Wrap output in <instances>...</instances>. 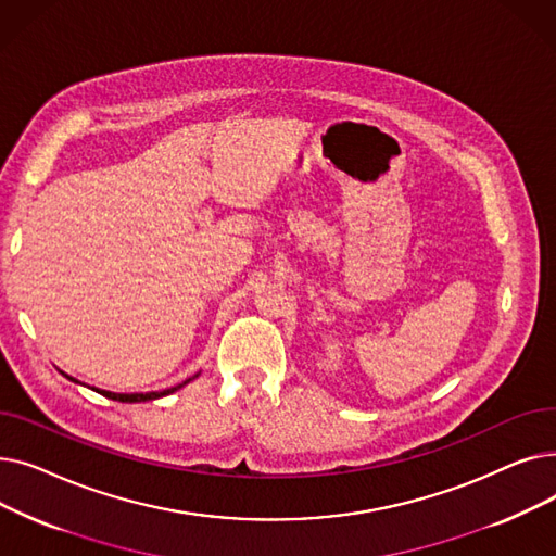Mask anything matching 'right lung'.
I'll use <instances>...</instances> for the list:
<instances>
[{
	"mask_svg": "<svg viewBox=\"0 0 556 556\" xmlns=\"http://www.w3.org/2000/svg\"><path fill=\"white\" fill-rule=\"evenodd\" d=\"M67 376V374H65ZM70 381H74V383H78L76 378H72V376H67ZM193 378H198V374L195 376H191V378H187V381H182L180 386H173V388H168V390H162V392H135V394H116V392H108V390H97V392H101L105 399H112V401H122V403H141V401H153V399H162V396H166V394H173V392H178L180 388H185L187 383H191ZM94 390V388H92Z\"/></svg>",
	"mask_w": 556,
	"mask_h": 556,
	"instance_id": "right-lung-1",
	"label": "right lung"
}]
</instances>
